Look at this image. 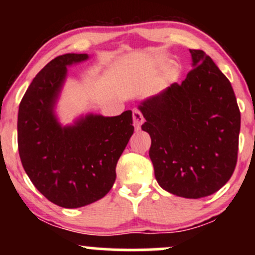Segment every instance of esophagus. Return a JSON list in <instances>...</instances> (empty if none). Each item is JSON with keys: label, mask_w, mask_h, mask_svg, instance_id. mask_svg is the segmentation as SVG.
Wrapping results in <instances>:
<instances>
[{"label": "esophagus", "mask_w": 255, "mask_h": 255, "mask_svg": "<svg viewBox=\"0 0 255 255\" xmlns=\"http://www.w3.org/2000/svg\"><path fill=\"white\" fill-rule=\"evenodd\" d=\"M133 124L135 128H139L140 126L144 124V116L139 110H133Z\"/></svg>", "instance_id": "1"}]
</instances>
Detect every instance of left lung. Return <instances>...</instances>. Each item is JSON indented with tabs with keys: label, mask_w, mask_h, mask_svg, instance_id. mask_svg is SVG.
Listing matches in <instances>:
<instances>
[{
	"label": "left lung",
	"mask_w": 255,
	"mask_h": 255,
	"mask_svg": "<svg viewBox=\"0 0 255 255\" xmlns=\"http://www.w3.org/2000/svg\"><path fill=\"white\" fill-rule=\"evenodd\" d=\"M193 69L139 105L151 136L150 158L163 189L199 199L221 189L238 162L241 115L228 78L203 50L189 49Z\"/></svg>",
	"instance_id": "left-lung-1"
}]
</instances>
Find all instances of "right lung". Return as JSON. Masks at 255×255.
I'll use <instances>...</instances> for the list:
<instances>
[{"mask_svg":"<svg viewBox=\"0 0 255 255\" xmlns=\"http://www.w3.org/2000/svg\"><path fill=\"white\" fill-rule=\"evenodd\" d=\"M87 54H64L50 61L32 80L17 114V146L26 174L51 203L77 209L107 195L116 164L134 131L131 111L105 118L87 114L63 126L56 104L67 67Z\"/></svg>","mask_w":255,"mask_h":255,"instance_id":"right-lung-1","label":"right lung"}]
</instances>
